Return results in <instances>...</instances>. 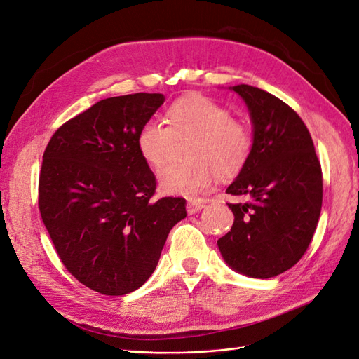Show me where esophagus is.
I'll use <instances>...</instances> for the list:
<instances>
[{
  "instance_id": "obj_1",
  "label": "esophagus",
  "mask_w": 359,
  "mask_h": 359,
  "mask_svg": "<svg viewBox=\"0 0 359 359\" xmlns=\"http://www.w3.org/2000/svg\"><path fill=\"white\" fill-rule=\"evenodd\" d=\"M203 208H205V203H202V202H188L187 211H188V214H196L200 210H203Z\"/></svg>"
}]
</instances>
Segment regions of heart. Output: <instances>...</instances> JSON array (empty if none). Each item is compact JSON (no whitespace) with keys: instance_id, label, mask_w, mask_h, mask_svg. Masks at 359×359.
Instances as JSON below:
<instances>
[{"instance_id":"1","label":"heart","mask_w":359,"mask_h":359,"mask_svg":"<svg viewBox=\"0 0 359 359\" xmlns=\"http://www.w3.org/2000/svg\"><path fill=\"white\" fill-rule=\"evenodd\" d=\"M166 122L147 119L136 135L139 156L154 170L168 161L174 139L194 136L187 151L191 162L170 165L161 172L159 185L165 194L194 198L211 188L215 174L222 179L234 177L251 157V131L211 97L177 99L166 110Z\"/></svg>"}]
</instances>
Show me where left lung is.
Returning a JSON list of instances; mask_svg holds the SVG:
<instances>
[{
  "mask_svg": "<svg viewBox=\"0 0 359 359\" xmlns=\"http://www.w3.org/2000/svg\"><path fill=\"white\" fill-rule=\"evenodd\" d=\"M254 125V147L226 193L232 228L217 240L232 269L271 278L292 268L309 248L323 203V172L302 118L268 91L240 84Z\"/></svg>",
  "mask_w": 359,
  "mask_h": 359,
  "instance_id": "8db88e82",
  "label": "left lung"
}]
</instances>
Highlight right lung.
Here are the masks:
<instances>
[{
  "label": "right lung",
  "instance_id": "obj_1",
  "mask_svg": "<svg viewBox=\"0 0 359 359\" xmlns=\"http://www.w3.org/2000/svg\"><path fill=\"white\" fill-rule=\"evenodd\" d=\"M162 93L107 97L55 131L39 171L41 217L65 269L104 295H125L149 278L187 200H154L156 176L136 135Z\"/></svg>",
  "mask_w": 359,
  "mask_h": 359
}]
</instances>
